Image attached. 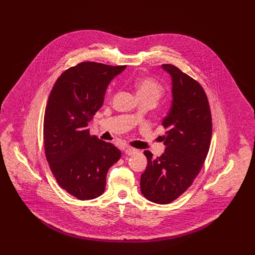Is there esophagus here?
<instances>
[{"label": "esophagus", "mask_w": 255, "mask_h": 255, "mask_svg": "<svg viewBox=\"0 0 255 255\" xmlns=\"http://www.w3.org/2000/svg\"><path fill=\"white\" fill-rule=\"evenodd\" d=\"M137 152V150L136 149H134V148H130V147H127L126 149H125V153L127 154V155H128V156H131V155H133V154H135Z\"/></svg>", "instance_id": "obj_1"}]
</instances>
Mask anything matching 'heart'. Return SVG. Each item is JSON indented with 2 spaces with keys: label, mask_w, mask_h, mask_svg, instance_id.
I'll list each match as a JSON object with an SVG mask.
<instances>
[{
  "label": "heart",
  "mask_w": 255,
  "mask_h": 255,
  "mask_svg": "<svg viewBox=\"0 0 255 255\" xmlns=\"http://www.w3.org/2000/svg\"><path fill=\"white\" fill-rule=\"evenodd\" d=\"M135 88L139 98H152L157 101L164 93L161 84L152 78H140L135 82Z\"/></svg>",
  "instance_id": "b5f03b06"
}]
</instances>
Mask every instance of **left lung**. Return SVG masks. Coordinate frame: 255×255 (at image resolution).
<instances>
[{
	"label": "left lung",
	"mask_w": 255,
	"mask_h": 255,
	"mask_svg": "<svg viewBox=\"0 0 255 255\" xmlns=\"http://www.w3.org/2000/svg\"><path fill=\"white\" fill-rule=\"evenodd\" d=\"M172 79V104L162 125L169 128L164 153L153 158L145 150L147 167L140 177L141 193L154 203L168 204L191 185L209 151L212 119L201 85L173 65H162Z\"/></svg>",
	"instance_id": "left-lung-1"
}]
</instances>
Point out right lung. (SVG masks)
I'll return each instance as SVG.
<instances>
[{"mask_svg": "<svg viewBox=\"0 0 255 255\" xmlns=\"http://www.w3.org/2000/svg\"><path fill=\"white\" fill-rule=\"evenodd\" d=\"M127 66L80 63L62 73L50 93L44 116V147L61 187L80 200L100 196L110 168L121 158L112 143L91 136L88 123L104 103L111 80Z\"/></svg>", "mask_w": 255, "mask_h": 255, "instance_id": "1", "label": "right lung"}]
</instances>
